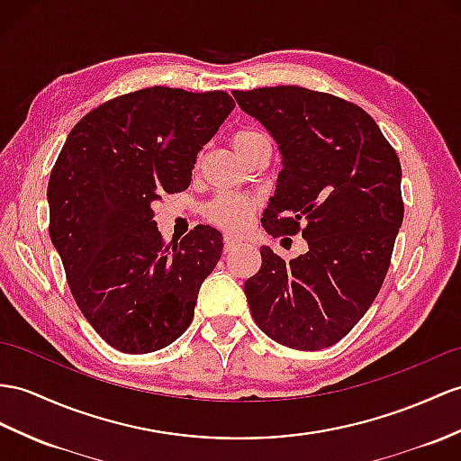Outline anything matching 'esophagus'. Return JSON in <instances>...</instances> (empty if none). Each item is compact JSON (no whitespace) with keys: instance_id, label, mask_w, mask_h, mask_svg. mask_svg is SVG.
Wrapping results in <instances>:
<instances>
[{"instance_id":"1","label":"esophagus","mask_w":461,"mask_h":461,"mask_svg":"<svg viewBox=\"0 0 461 461\" xmlns=\"http://www.w3.org/2000/svg\"><path fill=\"white\" fill-rule=\"evenodd\" d=\"M239 246V242L234 240V239H230V237H224V246H222V252L224 254H230L234 249H237Z\"/></svg>"}]
</instances>
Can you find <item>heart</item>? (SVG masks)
Wrapping results in <instances>:
<instances>
[{
  "label": "heart",
  "mask_w": 461,
  "mask_h": 461,
  "mask_svg": "<svg viewBox=\"0 0 461 461\" xmlns=\"http://www.w3.org/2000/svg\"><path fill=\"white\" fill-rule=\"evenodd\" d=\"M266 140L264 134L252 129H240L232 134V149L237 150L239 156H242L246 150L252 149L256 142ZM256 211V201L246 195L237 194H224L211 201L205 207V215L211 222H215L217 227L239 234L246 230L250 224V219Z\"/></svg>",
  "instance_id": "1"
}]
</instances>
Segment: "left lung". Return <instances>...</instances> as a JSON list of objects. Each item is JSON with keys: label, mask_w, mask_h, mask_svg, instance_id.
Here are the masks:
<instances>
[{"label": "left lung", "mask_w": 461, "mask_h": 461, "mask_svg": "<svg viewBox=\"0 0 461 461\" xmlns=\"http://www.w3.org/2000/svg\"><path fill=\"white\" fill-rule=\"evenodd\" d=\"M272 134L282 172L262 224L309 250L282 260L262 246L244 294L258 327L295 350H322L354 329L384 284L402 222L401 164L362 107L297 86L234 92Z\"/></svg>", "instance_id": "left-lung-1"}]
</instances>
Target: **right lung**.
<instances>
[{"mask_svg":"<svg viewBox=\"0 0 461 461\" xmlns=\"http://www.w3.org/2000/svg\"><path fill=\"white\" fill-rule=\"evenodd\" d=\"M232 109L224 92L154 86L89 111L62 146L47 192L50 240L77 307L121 352H156L192 324L222 237L199 224L164 246L152 205L189 187L197 152Z\"/></svg>","mask_w":461,"mask_h":461,"instance_id":"right-lung-1","label":"right lung"}]
</instances>
